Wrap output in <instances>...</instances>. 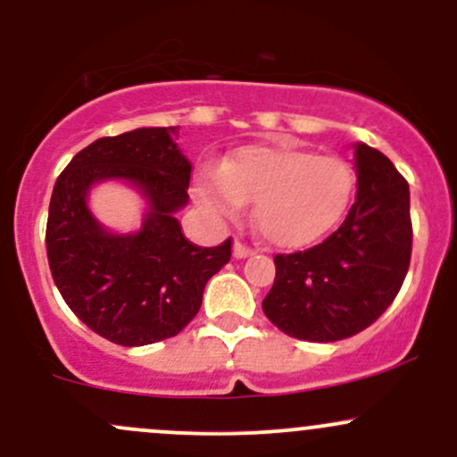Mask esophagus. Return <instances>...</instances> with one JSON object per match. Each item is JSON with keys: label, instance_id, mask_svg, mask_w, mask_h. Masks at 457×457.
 <instances>
[{"label": "esophagus", "instance_id": "obj_1", "mask_svg": "<svg viewBox=\"0 0 457 457\" xmlns=\"http://www.w3.org/2000/svg\"><path fill=\"white\" fill-rule=\"evenodd\" d=\"M252 253H253L252 247H247L243 241H234V256L247 258V256H252Z\"/></svg>", "mask_w": 457, "mask_h": 457}]
</instances>
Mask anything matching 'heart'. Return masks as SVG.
<instances>
[{"label": "heart", "mask_w": 457, "mask_h": 457, "mask_svg": "<svg viewBox=\"0 0 457 457\" xmlns=\"http://www.w3.org/2000/svg\"><path fill=\"white\" fill-rule=\"evenodd\" d=\"M354 177L344 160L309 148L245 146L219 170L201 172L195 196L208 212L234 219L253 204V223L278 247H304L342 220Z\"/></svg>", "instance_id": "b5f03b06"}]
</instances>
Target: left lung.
I'll use <instances>...</instances> for the list:
<instances>
[{
    "instance_id": "8db88e82",
    "label": "left lung",
    "mask_w": 457,
    "mask_h": 457,
    "mask_svg": "<svg viewBox=\"0 0 457 457\" xmlns=\"http://www.w3.org/2000/svg\"><path fill=\"white\" fill-rule=\"evenodd\" d=\"M357 199L337 232L295 253H278L262 311L282 333L339 342L386 313L411 258L410 186L377 148L354 146Z\"/></svg>"
}]
</instances>
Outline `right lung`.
I'll use <instances>...</instances> for the list:
<instances>
[{
	"instance_id": "right-lung-1",
	"label": "right lung",
	"mask_w": 457,
	"mask_h": 457,
	"mask_svg": "<svg viewBox=\"0 0 457 457\" xmlns=\"http://www.w3.org/2000/svg\"><path fill=\"white\" fill-rule=\"evenodd\" d=\"M175 127L100 137L76 153L56 179L46 228L52 278L65 304L100 337L146 345L175 337L199 313L210 278L232 258V238L199 247L175 212L188 204L192 166ZM124 179L149 199L137 235H109L87 208L91 183Z\"/></svg>"
}]
</instances>
